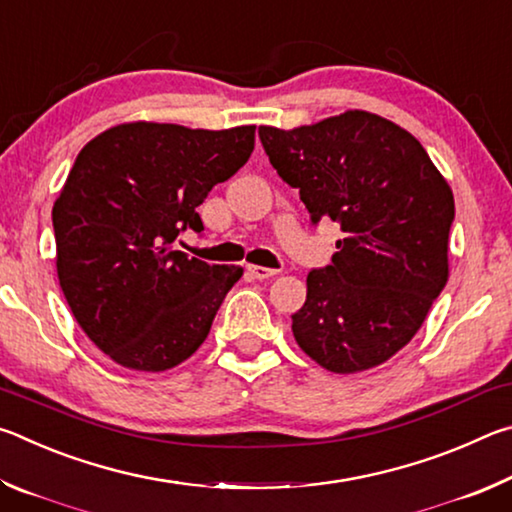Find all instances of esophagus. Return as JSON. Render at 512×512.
<instances>
[{"label":"esophagus","instance_id":"1","mask_svg":"<svg viewBox=\"0 0 512 512\" xmlns=\"http://www.w3.org/2000/svg\"><path fill=\"white\" fill-rule=\"evenodd\" d=\"M248 275L250 277H255V280H268V277H275L277 273L280 271H275V268H266V266H255V264H250L248 268Z\"/></svg>","mask_w":512,"mask_h":512}]
</instances>
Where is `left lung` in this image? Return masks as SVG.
<instances>
[{
    "label": "left lung",
    "instance_id": "obj_1",
    "mask_svg": "<svg viewBox=\"0 0 512 512\" xmlns=\"http://www.w3.org/2000/svg\"><path fill=\"white\" fill-rule=\"evenodd\" d=\"M259 140L284 183L300 189L311 223L332 219L345 237L332 264L307 275L293 336L339 375L400 352L447 284L454 194L415 137L366 110Z\"/></svg>",
    "mask_w": 512,
    "mask_h": 512
}]
</instances>
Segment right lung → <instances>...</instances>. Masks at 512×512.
Listing matches in <instances>:
<instances>
[{"instance_id": "add662e5", "label": "right lung", "mask_w": 512, "mask_h": 512, "mask_svg": "<svg viewBox=\"0 0 512 512\" xmlns=\"http://www.w3.org/2000/svg\"><path fill=\"white\" fill-rule=\"evenodd\" d=\"M255 126L203 131L131 121L83 146L54 203L60 289L88 339L119 366L169 370L201 348L239 266L176 250L196 207L244 167Z\"/></svg>"}]
</instances>
